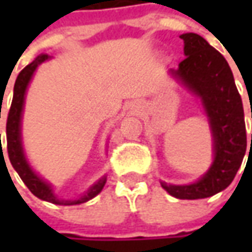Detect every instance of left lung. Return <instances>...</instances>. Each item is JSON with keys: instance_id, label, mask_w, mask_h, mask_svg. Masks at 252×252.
Listing matches in <instances>:
<instances>
[{"instance_id": "obj_1", "label": "left lung", "mask_w": 252, "mask_h": 252, "mask_svg": "<svg viewBox=\"0 0 252 252\" xmlns=\"http://www.w3.org/2000/svg\"><path fill=\"white\" fill-rule=\"evenodd\" d=\"M179 37L184 40L187 57L178 70L171 73L203 101L215 139V161L195 184L161 185L174 198L203 199L227 188L243 162L247 149L244 109L226 59L199 34L185 33Z\"/></svg>"}]
</instances>
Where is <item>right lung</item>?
I'll return each instance as SVG.
<instances>
[{"label": "right lung", "instance_id": "add662e5", "mask_svg": "<svg viewBox=\"0 0 252 252\" xmlns=\"http://www.w3.org/2000/svg\"><path fill=\"white\" fill-rule=\"evenodd\" d=\"M47 59H49L47 54H40L32 63L28 64L16 77L14 87V98H12V103H11V108L8 112V119H6V150H8V157H9L12 167L16 169L21 179L25 182V185L29 188V190L34 196L56 203V205H78V203H84L94 196H96L103 188L106 178L103 177L102 179H99L83 198L78 200H59L53 193L52 188L44 181L39 178L29 167V164L26 162V158H25L24 151H22V144H21V116H22V108H24L25 91L28 88V84L31 81L36 67Z\"/></svg>", "mask_w": 252, "mask_h": 252}]
</instances>
